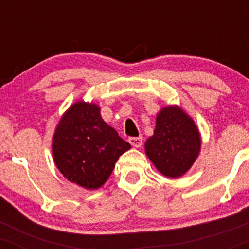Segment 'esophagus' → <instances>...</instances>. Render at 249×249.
I'll return each mask as SVG.
<instances>
[{
    "label": "esophagus",
    "mask_w": 249,
    "mask_h": 249,
    "mask_svg": "<svg viewBox=\"0 0 249 249\" xmlns=\"http://www.w3.org/2000/svg\"><path fill=\"white\" fill-rule=\"evenodd\" d=\"M128 142H130L133 147H141L142 138V137H131V138H128Z\"/></svg>",
    "instance_id": "obj_1"
}]
</instances>
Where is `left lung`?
<instances>
[{
    "mask_svg": "<svg viewBox=\"0 0 249 249\" xmlns=\"http://www.w3.org/2000/svg\"><path fill=\"white\" fill-rule=\"evenodd\" d=\"M145 151L154 166L168 178L187 172L200 151V134L184 111L167 107L157 116L154 134L145 144Z\"/></svg>",
    "mask_w": 249,
    "mask_h": 249,
    "instance_id": "obj_1",
    "label": "left lung"
}]
</instances>
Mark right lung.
<instances>
[{
  "mask_svg": "<svg viewBox=\"0 0 249 249\" xmlns=\"http://www.w3.org/2000/svg\"><path fill=\"white\" fill-rule=\"evenodd\" d=\"M131 145L103 121L99 107L79 102L62 117L53 141V159L63 176L89 190L101 187L119 156Z\"/></svg>",
  "mask_w": 249,
  "mask_h": 249,
  "instance_id": "1",
  "label": "right lung"
}]
</instances>
